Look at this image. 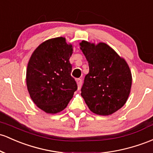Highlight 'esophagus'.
<instances>
[{
	"label": "esophagus",
	"instance_id": "esophagus-1",
	"mask_svg": "<svg viewBox=\"0 0 153 153\" xmlns=\"http://www.w3.org/2000/svg\"><path fill=\"white\" fill-rule=\"evenodd\" d=\"M76 83H77V85H78V89L79 90L82 85V80L80 79V78H78V79L76 80Z\"/></svg>",
	"mask_w": 153,
	"mask_h": 153
}]
</instances>
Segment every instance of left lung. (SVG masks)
Listing matches in <instances>:
<instances>
[{
	"instance_id": "left-lung-1",
	"label": "left lung",
	"mask_w": 153,
	"mask_h": 153,
	"mask_svg": "<svg viewBox=\"0 0 153 153\" xmlns=\"http://www.w3.org/2000/svg\"><path fill=\"white\" fill-rule=\"evenodd\" d=\"M79 44L89 67L80 94L92 112L112 115L130 94L132 75L128 65L106 43L82 41Z\"/></svg>"
}]
</instances>
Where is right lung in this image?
Segmentation results:
<instances>
[{
	"label": "right lung",
	"mask_w": 153,
	"mask_h": 153,
	"mask_svg": "<svg viewBox=\"0 0 153 153\" xmlns=\"http://www.w3.org/2000/svg\"><path fill=\"white\" fill-rule=\"evenodd\" d=\"M73 46L63 37L41 43L30 56L26 72L28 92L33 102L48 114L62 111L77 90L70 73Z\"/></svg>",
	"instance_id": "1"
}]
</instances>
